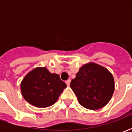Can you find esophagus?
<instances>
[{"label": "esophagus", "instance_id": "esophagus-1", "mask_svg": "<svg viewBox=\"0 0 132 132\" xmlns=\"http://www.w3.org/2000/svg\"><path fill=\"white\" fill-rule=\"evenodd\" d=\"M66 85H67L68 86H70V83H71V80H70V79H69V80H66Z\"/></svg>", "mask_w": 132, "mask_h": 132}]
</instances>
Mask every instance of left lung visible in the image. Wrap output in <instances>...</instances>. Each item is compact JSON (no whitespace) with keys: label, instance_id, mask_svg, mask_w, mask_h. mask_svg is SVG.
I'll return each mask as SVG.
<instances>
[{"label":"left lung","instance_id":"obj_1","mask_svg":"<svg viewBox=\"0 0 132 132\" xmlns=\"http://www.w3.org/2000/svg\"><path fill=\"white\" fill-rule=\"evenodd\" d=\"M71 88L80 105L95 110L103 108L110 100L114 90V80L105 67L88 63L80 68L71 82Z\"/></svg>","mask_w":132,"mask_h":132}]
</instances>
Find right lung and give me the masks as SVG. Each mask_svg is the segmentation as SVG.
I'll use <instances>...</instances> for the list:
<instances>
[{"mask_svg":"<svg viewBox=\"0 0 132 132\" xmlns=\"http://www.w3.org/2000/svg\"><path fill=\"white\" fill-rule=\"evenodd\" d=\"M66 84L60 76L52 73L46 67H37L29 72L22 80V96L37 108H47L57 101Z\"/></svg>","mask_w":132,"mask_h":132,"instance_id":"add662e5","label":"right lung"}]
</instances>
